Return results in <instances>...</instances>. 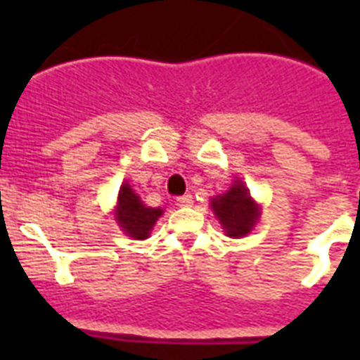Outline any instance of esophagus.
<instances>
[{"label":"esophagus","mask_w":360,"mask_h":360,"mask_svg":"<svg viewBox=\"0 0 360 360\" xmlns=\"http://www.w3.org/2000/svg\"><path fill=\"white\" fill-rule=\"evenodd\" d=\"M176 202H178V205H180V207H189L191 203H193V196H191V195L178 196Z\"/></svg>","instance_id":"1"}]
</instances>
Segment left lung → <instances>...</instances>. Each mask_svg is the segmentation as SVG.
I'll list each match as a JSON object with an SVG mask.
<instances>
[{
  "instance_id": "1",
  "label": "left lung",
  "mask_w": 360,
  "mask_h": 360,
  "mask_svg": "<svg viewBox=\"0 0 360 360\" xmlns=\"http://www.w3.org/2000/svg\"><path fill=\"white\" fill-rule=\"evenodd\" d=\"M211 205L214 209V214L218 216L219 224L224 225L227 236L231 238H241L249 234L259 216V209L250 198L249 189L241 180L232 184V187L224 196H216Z\"/></svg>"
}]
</instances>
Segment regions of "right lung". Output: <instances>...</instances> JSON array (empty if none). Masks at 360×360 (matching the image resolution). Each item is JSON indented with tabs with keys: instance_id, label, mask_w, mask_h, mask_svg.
Instances as JSON below:
<instances>
[{
	"instance_id": "right-lung-1",
	"label": "right lung",
	"mask_w": 360,
	"mask_h": 360,
	"mask_svg": "<svg viewBox=\"0 0 360 360\" xmlns=\"http://www.w3.org/2000/svg\"><path fill=\"white\" fill-rule=\"evenodd\" d=\"M162 209L146 207L141 198L133 193L129 184H124L119 191V203H117V221L128 236L135 240H146L153 229Z\"/></svg>"
}]
</instances>
